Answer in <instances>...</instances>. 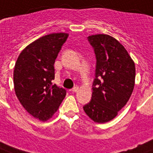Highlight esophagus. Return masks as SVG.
Listing matches in <instances>:
<instances>
[{
    "mask_svg": "<svg viewBox=\"0 0 153 153\" xmlns=\"http://www.w3.org/2000/svg\"><path fill=\"white\" fill-rule=\"evenodd\" d=\"M79 87H78V86H75V87H74L73 88H72L71 91H72V92H74H74L78 91H79Z\"/></svg>",
    "mask_w": 153,
    "mask_h": 153,
    "instance_id": "1",
    "label": "esophagus"
}]
</instances>
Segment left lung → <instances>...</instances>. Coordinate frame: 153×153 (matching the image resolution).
<instances>
[{"instance_id":"8db88e82","label":"left lung","mask_w":153,"mask_h":153,"mask_svg":"<svg viewBox=\"0 0 153 153\" xmlns=\"http://www.w3.org/2000/svg\"><path fill=\"white\" fill-rule=\"evenodd\" d=\"M87 39L95 51L96 65L91 100L83 110L92 120L106 123L115 118L131 97L135 63L123 45L109 35H91Z\"/></svg>"}]
</instances>
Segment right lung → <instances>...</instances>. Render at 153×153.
<instances>
[{
    "label": "right lung",
    "instance_id": "right-lung-1",
    "mask_svg": "<svg viewBox=\"0 0 153 153\" xmlns=\"http://www.w3.org/2000/svg\"><path fill=\"white\" fill-rule=\"evenodd\" d=\"M67 33L45 35L27 45L17 58L13 71L14 90L23 108L41 121L58 111L66 95L62 87L53 84V64Z\"/></svg>",
    "mask_w": 153,
    "mask_h": 153
}]
</instances>
